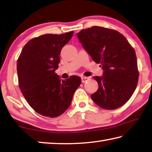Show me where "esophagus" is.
I'll return each instance as SVG.
<instances>
[{
	"mask_svg": "<svg viewBox=\"0 0 152 152\" xmlns=\"http://www.w3.org/2000/svg\"><path fill=\"white\" fill-rule=\"evenodd\" d=\"M89 78L87 77H81L82 83H86V81H89Z\"/></svg>",
	"mask_w": 152,
	"mask_h": 152,
	"instance_id": "obj_1",
	"label": "esophagus"
}]
</instances>
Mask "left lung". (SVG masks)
Listing matches in <instances>:
<instances>
[{
	"label": "left lung",
	"mask_w": 152,
	"mask_h": 152,
	"mask_svg": "<svg viewBox=\"0 0 152 152\" xmlns=\"http://www.w3.org/2000/svg\"><path fill=\"white\" fill-rule=\"evenodd\" d=\"M77 37L92 59L103 69V76L93 77L99 87L91 99L105 110L123 106L134 94L139 78L134 49L118 31L102 26L83 29Z\"/></svg>",
	"instance_id": "left-lung-1"
}]
</instances>
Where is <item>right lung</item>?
<instances>
[{"label": "right lung", "instance_id": "obj_1", "mask_svg": "<svg viewBox=\"0 0 152 152\" xmlns=\"http://www.w3.org/2000/svg\"><path fill=\"white\" fill-rule=\"evenodd\" d=\"M73 34L71 31L35 37L27 42L18 57L17 69L20 91L29 105L43 116L53 118L65 112L81 83L78 76L61 80L55 73L61 50Z\"/></svg>", "mask_w": 152, "mask_h": 152}]
</instances>
